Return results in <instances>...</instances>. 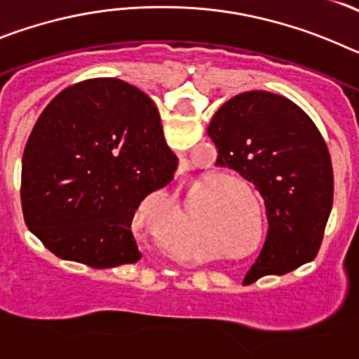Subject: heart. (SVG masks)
Returning <instances> with one entry per match:
<instances>
[{
	"label": "heart",
	"mask_w": 359,
	"mask_h": 359,
	"mask_svg": "<svg viewBox=\"0 0 359 359\" xmlns=\"http://www.w3.org/2000/svg\"><path fill=\"white\" fill-rule=\"evenodd\" d=\"M217 183H224V180ZM219 201H221V205H224V210L228 212L226 223L230 226V230L236 231L237 236H241L244 223H246L243 219H246L250 215L244 214V212H248V203H246V199L239 194H233L231 190H219ZM243 204L245 205L244 208L242 207Z\"/></svg>",
	"instance_id": "heart-1"
}]
</instances>
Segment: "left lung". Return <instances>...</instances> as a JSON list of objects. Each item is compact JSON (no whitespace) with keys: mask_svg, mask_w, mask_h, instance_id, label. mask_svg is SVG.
I'll return each instance as SVG.
<instances>
[{"mask_svg":"<svg viewBox=\"0 0 359 359\" xmlns=\"http://www.w3.org/2000/svg\"><path fill=\"white\" fill-rule=\"evenodd\" d=\"M207 133L215 165L239 172L266 205L264 248L244 282L313 261L334 192L331 156L313 120L282 95L246 91L219 107Z\"/></svg>","mask_w":359,"mask_h":359,"instance_id":"8db88e82","label":"left lung"}]
</instances>
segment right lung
<instances>
[{
	"instance_id": "obj_1",
	"label": "right lung",
	"mask_w": 359,
	"mask_h": 359,
	"mask_svg": "<svg viewBox=\"0 0 359 359\" xmlns=\"http://www.w3.org/2000/svg\"><path fill=\"white\" fill-rule=\"evenodd\" d=\"M176 169L144 91L118 79L79 82L44 107L27 142L25 223L59 259L91 268L135 264L142 257L135 212Z\"/></svg>"
}]
</instances>
